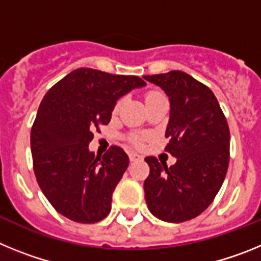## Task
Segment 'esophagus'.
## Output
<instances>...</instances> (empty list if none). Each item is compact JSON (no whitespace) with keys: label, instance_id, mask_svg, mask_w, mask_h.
<instances>
[{"label":"esophagus","instance_id":"34e87169","mask_svg":"<svg viewBox=\"0 0 261 261\" xmlns=\"http://www.w3.org/2000/svg\"><path fill=\"white\" fill-rule=\"evenodd\" d=\"M142 159V156L140 155V154H137V153H129V161H130V162H136V161H141Z\"/></svg>","mask_w":261,"mask_h":261}]
</instances>
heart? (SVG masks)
Listing matches in <instances>:
<instances>
[{"instance_id":"b5f03b06","label":"heart","mask_w":261,"mask_h":261,"mask_svg":"<svg viewBox=\"0 0 261 261\" xmlns=\"http://www.w3.org/2000/svg\"><path fill=\"white\" fill-rule=\"evenodd\" d=\"M159 95H162V94H161V93H156V91H151V93H149V94H147V95H146V102H147V100H150V99L155 98V96H159ZM120 107H121V100H119V102L116 103V106H115L114 112H117V111L120 110Z\"/></svg>"}]
</instances>
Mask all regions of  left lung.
Here are the masks:
<instances>
[{"label": "left lung", "instance_id": "8db88e82", "mask_svg": "<svg viewBox=\"0 0 261 261\" xmlns=\"http://www.w3.org/2000/svg\"><path fill=\"white\" fill-rule=\"evenodd\" d=\"M144 78L168 96L166 150L176 158L170 167L154 156L145 158L150 167L144 183L145 200L159 220L184 222L208 208L225 180L229 125L212 90L190 74L172 70Z\"/></svg>", "mask_w": 261, "mask_h": 261}]
</instances>
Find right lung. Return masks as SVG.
Masks as SVG:
<instances>
[{"label": "right lung", "instance_id": "right-lung-1", "mask_svg": "<svg viewBox=\"0 0 261 261\" xmlns=\"http://www.w3.org/2000/svg\"><path fill=\"white\" fill-rule=\"evenodd\" d=\"M146 86L137 75L75 69L48 90L31 129L34 171L41 192L60 214L95 223L111 212L112 193L129 165L125 151L112 146L103 156L89 144L99 125L110 123L115 105Z\"/></svg>", "mask_w": 261, "mask_h": 261}]
</instances>
